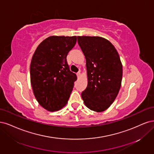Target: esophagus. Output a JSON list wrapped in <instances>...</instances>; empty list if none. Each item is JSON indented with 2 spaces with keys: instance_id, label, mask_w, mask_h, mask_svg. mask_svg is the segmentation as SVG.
I'll return each instance as SVG.
<instances>
[{
  "instance_id": "esophagus-1",
  "label": "esophagus",
  "mask_w": 154,
  "mask_h": 154,
  "mask_svg": "<svg viewBox=\"0 0 154 154\" xmlns=\"http://www.w3.org/2000/svg\"><path fill=\"white\" fill-rule=\"evenodd\" d=\"M77 76L78 78L81 76V72H79L77 73Z\"/></svg>"
}]
</instances>
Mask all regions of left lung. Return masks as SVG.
<instances>
[{
    "mask_svg": "<svg viewBox=\"0 0 154 154\" xmlns=\"http://www.w3.org/2000/svg\"><path fill=\"white\" fill-rule=\"evenodd\" d=\"M86 57L88 86L81 93L90 109L102 112L115 101L122 80V64L113 45L99 36H77Z\"/></svg>",
    "mask_w": 154,
    "mask_h": 154,
    "instance_id": "left-lung-1",
    "label": "left lung"
}]
</instances>
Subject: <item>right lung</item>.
<instances>
[{
    "label": "right lung",
    "mask_w": 154,
    "mask_h": 154,
    "mask_svg": "<svg viewBox=\"0 0 154 154\" xmlns=\"http://www.w3.org/2000/svg\"><path fill=\"white\" fill-rule=\"evenodd\" d=\"M76 42V36H50L33 54L30 66L33 93L48 111L61 109L70 98L77 75L70 71L66 56Z\"/></svg>",
    "instance_id": "right-lung-1"
}]
</instances>
